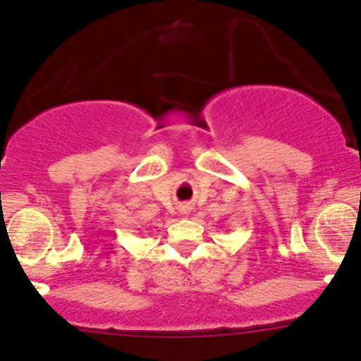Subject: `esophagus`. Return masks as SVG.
I'll return each instance as SVG.
<instances>
[{
    "instance_id": "obj_1",
    "label": "esophagus",
    "mask_w": 361,
    "mask_h": 361,
    "mask_svg": "<svg viewBox=\"0 0 361 361\" xmlns=\"http://www.w3.org/2000/svg\"><path fill=\"white\" fill-rule=\"evenodd\" d=\"M189 212H191V208H189V206H180V208H179V213L180 214H184V216H185V214H189Z\"/></svg>"
}]
</instances>
